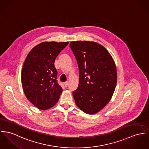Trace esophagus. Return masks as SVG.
Instances as JSON below:
<instances>
[{"label": "esophagus", "mask_w": 149, "mask_h": 149, "mask_svg": "<svg viewBox=\"0 0 149 149\" xmlns=\"http://www.w3.org/2000/svg\"><path fill=\"white\" fill-rule=\"evenodd\" d=\"M68 85H69V83H68V81H66V82H65V86L66 87H68Z\"/></svg>", "instance_id": "34e87169"}]
</instances>
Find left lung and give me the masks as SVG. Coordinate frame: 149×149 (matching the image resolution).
<instances>
[{
	"mask_svg": "<svg viewBox=\"0 0 149 149\" xmlns=\"http://www.w3.org/2000/svg\"><path fill=\"white\" fill-rule=\"evenodd\" d=\"M70 47L77 59L79 85L72 92L77 105L87 114H95L110 101L117 83L115 62L100 44L72 41Z\"/></svg>",
	"mask_w": 149,
	"mask_h": 149,
	"instance_id": "obj_1",
	"label": "left lung"
}]
</instances>
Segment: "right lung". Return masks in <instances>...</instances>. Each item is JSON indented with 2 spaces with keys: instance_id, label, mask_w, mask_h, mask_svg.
Segmentation results:
<instances>
[{
  "instance_id": "obj_1",
  "label": "right lung",
  "mask_w": 149,
  "mask_h": 149,
  "mask_svg": "<svg viewBox=\"0 0 149 149\" xmlns=\"http://www.w3.org/2000/svg\"><path fill=\"white\" fill-rule=\"evenodd\" d=\"M68 42H44L34 47L23 65L21 79L23 91L38 109H48L57 103L62 92L58 83L54 61Z\"/></svg>"
}]
</instances>
